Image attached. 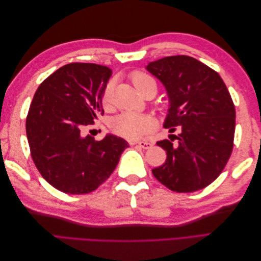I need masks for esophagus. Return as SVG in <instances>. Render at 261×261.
Here are the masks:
<instances>
[{"label": "esophagus", "instance_id": "1", "mask_svg": "<svg viewBox=\"0 0 261 261\" xmlns=\"http://www.w3.org/2000/svg\"><path fill=\"white\" fill-rule=\"evenodd\" d=\"M132 145H137L143 149H150L153 146V144L150 143V141H139V143H132Z\"/></svg>", "mask_w": 261, "mask_h": 261}]
</instances>
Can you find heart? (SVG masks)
Returning <instances> with one entry per match:
<instances>
[{
  "mask_svg": "<svg viewBox=\"0 0 261 261\" xmlns=\"http://www.w3.org/2000/svg\"><path fill=\"white\" fill-rule=\"evenodd\" d=\"M130 81L135 88L144 94L149 90L156 91V84L151 76L144 72H134ZM113 84L109 83L103 93V103L108 105L112 98ZM111 128L117 135L126 139H138L144 137L151 130L152 123L150 118L135 112H124L114 117L111 122Z\"/></svg>",
  "mask_w": 261,
  "mask_h": 261,
  "instance_id": "heart-1",
  "label": "heart"
}]
</instances>
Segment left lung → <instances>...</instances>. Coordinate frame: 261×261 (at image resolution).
Segmentation results:
<instances>
[{
  "label": "left lung",
  "instance_id": "left-lung-1",
  "mask_svg": "<svg viewBox=\"0 0 261 261\" xmlns=\"http://www.w3.org/2000/svg\"><path fill=\"white\" fill-rule=\"evenodd\" d=\"M146 68L168 92L170 109L163 126L171 133L179 130L156 143L167 151V160L152 174L176 193L207 187L233 150L235 107L230 92L216 70L187 55L150 62Z\"/></svg>",
  "mask_w": 261,
  "mask_h": 261
}]
</instances>
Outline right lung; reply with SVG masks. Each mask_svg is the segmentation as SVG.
<instances>
[{
	"instance_id": "obj_1",
	"label": "right lung",
	"mask_w": 261,
	"mask_h": 261,
	"mask_svg": "<svg viewBox=\"0 0 261 261\" xmlns=\"http://www.w3.org/2000/svg\"><path fill=\"white\" fill-rule=\"evenodd\" d=\"M112 70L93 63H70L44 80L26 118L31 158L42 177L65 194L82 195L106 181L129 145L114 135L87 134L99 114Z\"/></svg>"
}]
</instances>
